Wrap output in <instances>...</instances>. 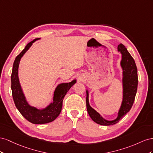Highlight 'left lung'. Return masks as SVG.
Returning a JSON list of instances; mask_svg holds the SVG:
<instances>
[{
  "instance_id": "left-lung-1",
  "label": "left lung",
  "mask_w": 153,
  "mask_h": 153,
  "mask_svg": "<svg viewBox=\"0 0 153 153\" xmlns=\"http://www.w3.org/2000/svg\"><path fill=\"white\" fill-rule=\"evenodd\" d=\"M118 52L121 54L120 62L122 68V86H123V100L114 120H109L104 119L90 105L89 91L86 89V108L90 118L95 123L102 126H110L117 124L126 113L129 111L134 101L137 91L138 75L137 68L134 60L128 51L126 47L120 43L117 47Z\"/></svg>"
}]
</instances>
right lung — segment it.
<instances>
[{
  "label": "right lung",
  "instance_id": "1",
  "mask_svg": "<svg viewBox=\"0 0 153 153\" xmlns=\"http://www.w3.org/2000/svg\"><path fill=\"white\" fill-rule=\"evenodd\" d=\"M40 38L34 39L26 45L24 49L16 56L13 63L11 74V90L12 95L15 106L22 116L30 123L34 124H43L51 123L60 114L62 109L63 98L77 82L76 79L69 82H62L57 85L54 91L53 101L44 108H38L30 105L20 85L19 77V68L21 58L23 57L33 43Z\"/></svg>",
  "mask_w": 153,
  "mask_h": 153
}]
</instances>
